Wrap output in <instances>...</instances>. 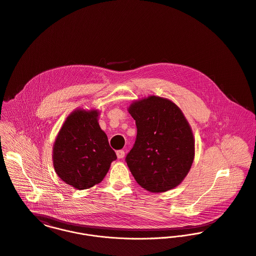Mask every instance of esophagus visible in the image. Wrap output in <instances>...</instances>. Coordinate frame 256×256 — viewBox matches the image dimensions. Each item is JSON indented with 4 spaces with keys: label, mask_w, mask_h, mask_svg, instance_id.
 <instances>
[{
    "label": "esophagus",
    "mask_w": 256,
    "mask_h": 256,
    "mask_svg": "<svg viewBox=\"0 0 256 256\" xmlns=\"http://www.w3.org/2000/svg\"><path fill=\"white\" fill-rule=\"evenodd\" d=\"M116 157L118 159H122L124 157V150H118L116 151Z\"/></svg>",
    "instance_id": "1"
}]
</instances>
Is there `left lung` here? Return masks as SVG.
<instances>
[{"label": "left lung", "instance_id": "1", "mask_svg": "<svg viewBox=\"0 0 256 256\" xmlns=\"http://www.w3.org/2000/svg\"><path fill=\"white\" fill-rule=\"evenodd\" d=\"M128 111L138 128L126 157L134 178L150 192L174 188L194 159V138L184 114L169 99L154 95L134 101Z\"/></svg>", "mask_w": 256, "mask_h": 256}]
</instances>
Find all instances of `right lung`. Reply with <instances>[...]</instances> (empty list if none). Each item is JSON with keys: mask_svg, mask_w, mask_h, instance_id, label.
<instances>
[{"mask_svg": "<svg viewBox=\"0 0 256 256\" xmlns=\"http://www.w3.org/2000/svg\"><path fill=\"white\" fill-rule=\"evenodd\" d=\"M99 111L76 109L62 124L53 146V165L58 178L76 190L101 182L116 159L98 122Z\"/></svg>", "mask_w": 256, "mask_h": 256, "instance_id": "1", "label": "right lung"}]
</instances>
